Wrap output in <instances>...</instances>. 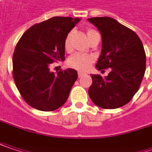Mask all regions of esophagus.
<instances>
[{"label":"esophagus","instance_id":"1","mask_svg":"<svg viewBox=\"0 0 152 152\" xmlns=\"http://www.w3.org/2000/svg\"><path fill=\"white\" fill-rule=\"evenodd\" d=\"M84 75H86V73L81 72V71H79V72H78V77H79V78H80V77H82V76H83Z\"/></svg>","mask_w":152,"mask_h":152}]
</instances>
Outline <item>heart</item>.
<instances>
[{
  "mask_svg": "<svg viewBox=\"0 0 152 152\" xmlns=\"http://www.w3.org/2000/svg\"><path fill=\"white\" fill-rule=\"evenodd\" d=\"M94 32H96V31H94V29H90V28L88 29L87 30L88 38L89 39L91 35H93ZM71 36H72V31H69L64 39V46L66 51L71 50ZM94 61V58L92 55H89L87 53H82V52H76L69 58L68 65L73 69H76L77 70L85 71L91 66Z\"/></svg>",
  "mask_w": 152,
  "mask_h": 152,
  "instance_id": "b5f03b06",
  "label": "heart"
}]
</instances>
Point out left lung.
<instances>
[{"label": "left lung", "mask_w": 152, "mask_h": 152, "mask_svg": "<svg viewBox=\"0 0 152 152\" xmlns=\"http://www.w3.org/2000/svg\"><path fill=\"white\" fill-rule=\"evenodd\" d=\"M102 38V50L96 64L98 70L111 68L108 76L91 75L88 94L105 109L127 104L138 92L145 72L146 57L143 44L130 28L110 17L89 18Z\"/></svg>", "instance_id": "8db88e82"}]
</instances>
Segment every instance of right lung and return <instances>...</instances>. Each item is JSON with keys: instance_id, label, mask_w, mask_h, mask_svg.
Masks as SVG:
<instances>
[{"instance_id": "1", "label": "right lung", "mask_w": 152, "mask_h": 152, "mask_svg": "<svg viewBox=\"0 0 152 152\" xmlns=\"http://www.w3.org/2000/svg\"><path fill=\"white\" fill-rule=\"evenodd\" d=\"M80 19L52 17L24 32L13 56V77L23 100L40 111H53L66 102L77 79L73 69L50 71V64L64 60V42Z\"/></svg>"}]
</instances>
